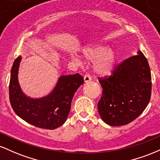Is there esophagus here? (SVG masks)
<instances>
[{"instance_id": "obj_1", "label": "esophagus", "mask_w": 160, "mask_h": 160, "mask_svg": "<svg viewBox=\"0 0 160 160\" xmlns=\"http://www.w3.org/2000/svg\"><path fill=\"white\" fill-rule=\"evenodd\" d=\"M83 78H84V81H85V82H89V81H91V80H92L91 77L89 76V75H85Z\"/></svg>"}]
</instances>
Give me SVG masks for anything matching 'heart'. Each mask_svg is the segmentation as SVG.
I'll list each match as a JSON object with an SVG mask.
<instances>
[{"label": "heart", "instance_id": "obj_1", "mask_svg": "<svg viewBox=\"0 0 160 160\" xmlns=\"http://www.w3.org/2000/svg\"><path fill=\"white\" fill-rule=\"evenodd\" d=\"M82 56L86 61L94 62L95 72L101 76H107L113 72L117 58L114 49L102 46L86 47L82 49ZM71 58L79 64L82 63V58L78 55H72Z\"/></svg>", "mask_w": 160, "mask_h": 160}]
</instances>
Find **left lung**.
Returning <instances> with one entry per match:
<instances>
[{
  "label": "left lung",
  "instance_id": "obj_1",
  "mask_svg": "<svg viewBox=\"0 0 160 160\" xmlns=\"http://www.w3.org/2000/svg\"><path fill=\"white\" fill-rule=\"evenodd\" d=\"M136 56L120 64L112 76L99 80L102 95L98 103L101 118L112 126L126 125L141 114L151 95V74L146 57Z\"/></svg>",
  "mask_w": 160,
  "mask_h": 160
}]
</instances>
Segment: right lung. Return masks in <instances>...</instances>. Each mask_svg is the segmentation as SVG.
Instances as JSON below:
<instances>
[{
  "mask_svg": "<svg viewBox=\"0 0 160 160\" xmlns=\"http://www.w3.org/2000/svg\"><path fill=\"white\" fill-rule=\"evenodd\" d=\"M22 56L14 61L10 80V101L15 113L36 127L55 129L65 122L74 93L84 82L81 75H62L50 93L34 98L24 93L19 85V68Z\"/></svg>",
  "mask_w": 160,
  "mask_h": 160,
  "instance_id": "obj_1",
  "label": "right lung"
}]
</instances>
